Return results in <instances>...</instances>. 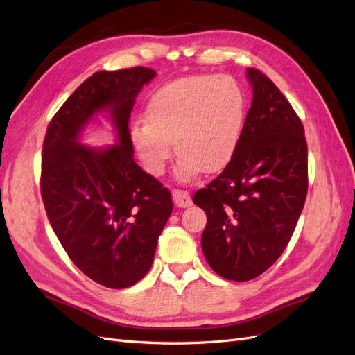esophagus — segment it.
I'll return each mask as SVG.
<instances>
[{
    "label": "esophagus",
    "mask_w": 355,
    "mask_h": 355,
    "mask_svg": "<svg viewBox=\"0 0 355 355\" xmlns=\"http://www.w3.org/2000/svg\"><path fill=\"white\" fill-rule=\"evenodd\" d=\"M172 199H174V204L180 208H186L192 205V199H190V195L189 192H186V190L175 189L174 192H172Z\"/></svg>",
    "instance_id": "obj_1"
}]
</instances>
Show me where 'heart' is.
I'll return each mask as SVG.
<instances>
[{
    "label": "heart",
    "mask_w": 355,
    "mask_h": 355,
    "mask_svg": "<svg viewBox=\"0 0 355 355\" xmlns=\"http://www.w3.org/2000/svg\"><path fill=\"white\" fill-rule=\"evenodd\" d=\"M246 98L228 75H192L157 88L147 118L130 127V141L145 171L159 177L180 151L177 175L192 180L204 168L216 172L231 162L240 144Z\"/></svg>",
    "instance_id": "1"
}]
</instances>
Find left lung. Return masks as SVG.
Returning <instances> with one entry per match:
<instances>
[{
  "label": "left lung",
  "mask_w": 355,
  "mask_h": 355,
  "mask_svg": "<svg viewBox=\"0 0 355 355\" xmlns=\"http://www.w3.org/2000/svg\"><path fill=\"white\" fill-rule=\"evenodd\" d=\"M253 89L237 151L222 174L193 195L207 214L201 246L217 275L235 282L268 270L293 237L307 195L302 120L262 71L248 69Z\"/></svg>",
  "instance_id": "obj_1"
}]
</instances>
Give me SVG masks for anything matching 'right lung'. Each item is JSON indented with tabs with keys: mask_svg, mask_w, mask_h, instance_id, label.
I'll return each instance as SVG.
<instances>
[{
	"mask_svg": "<svg viewBox=\"0 0 355 355\" xmlns=\"http://www.w3.org/2000/svg\"><path fill=\"white\" fill-rule=\"evenodd\" d=\"M156 76L147 67L97 71L51 120L43 142L40 189L53 232L73 264L106 288H129L153 266L172 213L171 192L133 160L129 118L135 98ZM112 116L117 144L78 142L94 114Z\"/></svg>",
	"mask_w": 355,
	"mask_h": 355,
	"instance_id": "1",
	"label": "right lung"
}]
</instances>
